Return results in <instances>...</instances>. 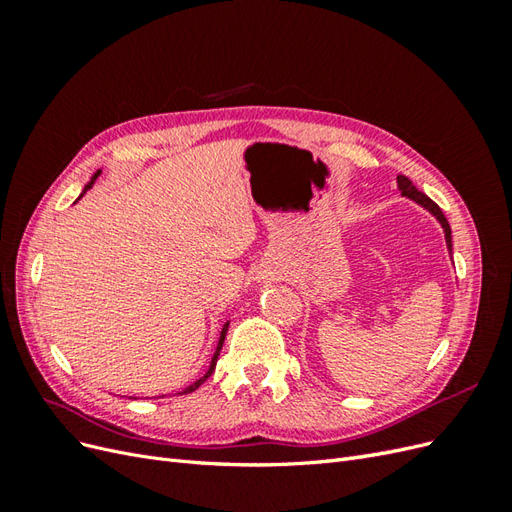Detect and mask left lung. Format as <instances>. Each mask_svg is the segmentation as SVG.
Segmentation results:
<instances>
[{
    "mask_svg": "<svg viewBox=\"0 0 512 512\" xmlns=\"http://www.w3.org/2000/svg\"><path fill=\"white\" fill-rule=\"evenodd\" d=\"M397 185H399V190H401V196H408L410 200H414V203H418V205H421V207H425V209H427V211L433 215V218H436V220L440 222V226L444 228V239H446V247H448V252L453 254V237H451V226H448V222H446V218H444L442 209H440L436 203H433V200H431L427 194L418 192L408 177H404V175H397Z\"/></svg>",
    "mask_w": 512,
    "mask_h": 512,
    "instance_id": "1",
    "label": "left lung"
}]
</instances>
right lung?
Wrapping results in <instances>:
<instances>
[{"instance_id": "right-lung-1", "label": "right lung", "mask_w": 512, "mask_h": 512, "mask_svg": "<svg viewBox=\"0 0 512 512\" xmlns=\"http://www.w3.org/2000/svg\"><path fill=\"white\" fill-rule=\"evenodd\" d=\"M98 175H100V170H98V173H96L94 177H91V181H89V183L85 185V190H83V194H85V192H87V190L91 188V185H94V181H96V177H98ZM83 194H81V196H83ZM81 196H79V198H81ZM228 324H230V322H226V324H224V327H222V333H220V339H218V348H215V352H213V356H211V363H209V369H207V374H205L203 378H198V380H196L194 384H190V386H185V389H181V391H179L177 395H185V393H192V391H196V389H198V386H200V384H203V382H205V380H207V378L211 376V371L215 369V363H218V356H220V350H222V346H224V339H226V331H228Z\"/></svg>"}]
</instances>
